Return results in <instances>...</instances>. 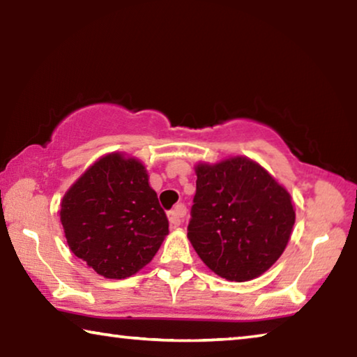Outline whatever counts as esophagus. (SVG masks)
I'll return each mask as SVG.
<instances>
[{"instance_id": "obj_1", "label": "esophagus", "mask_w": 357, "mask_h": 357, "mask_svg": "<svg viewBox=\"0 0 357 357\" xmlns=\"http://www.w3.org/2000/svg\"><path fill=\"white\" fill-rule=\"evenodd\" d=\"M185 206L184 204H176V208L173 211L168 213V220H170V225L173 228H176L181 225V222H183V217L185 215Z\"/></svg>"}]
</instances>
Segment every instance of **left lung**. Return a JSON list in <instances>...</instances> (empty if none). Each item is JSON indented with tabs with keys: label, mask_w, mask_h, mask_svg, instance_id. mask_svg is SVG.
<instances>
[{
	"label": "left lung",
	"mask_w": 357,
	"mask_h": 357,
	"mask_svg": "<svg viewBox=\"0 0 357 357\" xmlns=\"http://www.w3.org/2000/svg\"><path fill=\"white\" fill-rule=\"evenodd\" d=\"M197 192L187 238L202 261L229 282L264 274L291 238L289 192L245 155L195 165Z\"/></svg>",
	"instance_id": "8db88e82"
}]
</instances>
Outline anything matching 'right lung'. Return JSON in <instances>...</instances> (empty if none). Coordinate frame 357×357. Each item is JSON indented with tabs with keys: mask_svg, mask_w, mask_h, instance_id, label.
I'll return each instance as SVG.
<instances>
[{
	"mask_svg": "<svg viewBox=\"0 0 357 357\" xmlns=\"http://www.w3.org/2000/svg\"><path fill=\"white\" fill-rule=\"evenodd\" d=\"M59 219L72 253L114 280L143 269L168 234L146 168L124 153L102 155L69 187Z\"/></svg>",
	"mask_w": 357,
	"mask_h": 357,
	"instance_id": "1",
	"label": "right lung"
}]
</instances>
